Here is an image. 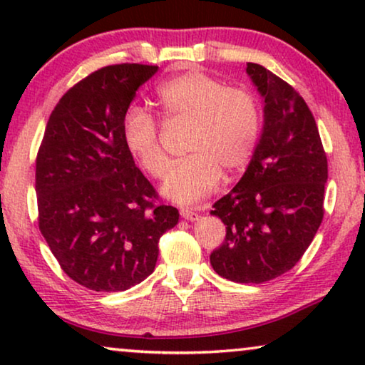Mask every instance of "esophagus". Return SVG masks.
I'll return each mask as SVG.
<instances>
[{
  "label": "esophagus",
  "instance_id": "obj_1",
  "mask_svg": "<svg viewBox=\"0 0 365 365\" xmlns=\"http://www.w3.org/2000/svg\"><path fill=\"white\" fill-rule=\"evenodd\" d=\"M179 212H181V217L187 219V221H196L199 214L191 207H179Z\"/></svg>",
  "mask_w": 365,
  "mask_h": 365
}]
</instances>
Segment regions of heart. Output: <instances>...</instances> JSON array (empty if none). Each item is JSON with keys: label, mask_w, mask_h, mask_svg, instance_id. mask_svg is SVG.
I'll return each mask as SVG.
<instances>
[{"label": "heart", "mask_w": 365, "mask_h": 365, "mask_svg": "<svg viewBox=\"0 0 365 365\" xmlns=\"http://www.w3.org/2000/svg\"><path fill=\"white\" fill-rule=\"evenodd\" d=\"M166 126H189L184 151L189 156L169 173L163 192L173 201L191 204L216 191L222 179L242 173L256 153L262 111L256 93L226 86L221 79L191 69L164 81L156 91ZM124 146L144 173L163 179L169 156L161 128L151 113L131 106L121 123Z\"/></svg>", "instance_id": "obj_1"}]
</instances>
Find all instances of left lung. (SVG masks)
Instances as JSON below:
<instances>
[{
  "instance_id": "obj_1",
  "label": "left lung",
  "mask_w": 365,
  "mask_h": 365,
  "mask_svg": "<svg viewBox=\"0 0 365 365\" xmlns=\"http://www.w3.org/2000/svg\"><path fill=\"white\" fill-rule=\"evenodd\" d=\"M246 71L264 96V128L241 181L212 206L226 239L211 266L232 282L261 284L291 271L316 236L327 156L301 94L261 64Z\"/></svg>"
}]
</instances>
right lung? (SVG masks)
<instances>
[{"mask_svg":"<svg viewBox=\"0 0 365 365\" xmlns=\"http://www.w3.org/2000/svg\"><path fill=\"white\" fill-rule=\"evenodd\" d=\"M158 66H104L54 106L36 156L38 226L79 286L119 292L154 271L158 242L178 224L124 146V113Z\"/></svg>","mask_w":365,"mask_h":365,"instance_id":"1","label":"right lung"}]
</instances>
